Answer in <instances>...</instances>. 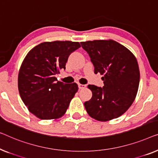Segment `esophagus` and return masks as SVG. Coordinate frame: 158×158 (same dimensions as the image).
<instances>
[{
  "mask_svg": "<svg viewBox=\"0 0 158 158\" xmlns=\"http://www.w3.org/2000/svg\"><path fill=\"white\" fill-rule=\"evenodd\" d=\"M78 86H79V89H84L86 86V85L85 84H78Z\"/></svg>",
  "mask_w": 158,
  "mask_h": 158,
  "instance_id": "1",
  "label": "esophagus"
}]
</instances>
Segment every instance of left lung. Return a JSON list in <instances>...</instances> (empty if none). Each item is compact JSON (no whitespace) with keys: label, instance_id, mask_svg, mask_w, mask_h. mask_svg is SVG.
<instances>
[{"label":"left lung","instance_id":"8db88e82","mask_svg":"<svg viewBox=\"0 0 158 158\" xmlns=\"http://www.w3.org/2000/svg\"><path fill=\"white\" fill-rule=\"evenodd\" d=\"M94 66V73L103 75V87L88 85L92 92L84 102L92 118L105 122L117 118L130 108L139 84L137 59L130 50L113 40L81 42Z\"/></svg>","mask_w":158,"mask_h":158}]
</instances>
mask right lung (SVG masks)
I'll return each mask as SVG.
<instances>
[{"label": "right lung", "mask_w": 158, "mask_h": 158, "mask_svg": "<svg viewBox=\"0 0 158 158\" xmlns=\"http://www.w3.org/2000/svg\"><path fill=\"white\" fill-rule=\"evenodd\" d=\"M79 47V42H44L26 55L19 70L18 86L23 103L38 118L57 119L65 114L78 85L57 81L56 76L65 69L69 55Z\"/></svg>", "instance_id": "add662e5"}]
</instances>
